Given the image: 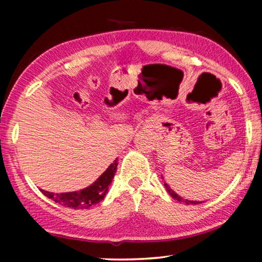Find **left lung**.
Listing matches in <instances>:
<instances>
[{"mask_svg": "<svg viewBox=\"0 0 262 262\" xmlns=\"http://www.w3.org/2000/svg\"><path fill=\"white\" fill-rule=\"evenodd\" d=\"M162 179H163V177H162ZM164 187H166V189H167V192L169 193V195L171 196V198H174L175 200H178V202H181V203H185V204H187V205H196V204H202L203 202H194V200H187V199H182L180 195L179 194H177V193H175L173 189H171L169 186H168L166 182H164Z\"/></svg>", "mask_w": 262, "mask_h": 262, "instance_id": "8db88e82", "label": "left lung"}]
</instances>
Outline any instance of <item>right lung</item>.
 Here are the masks:
<instances>
[{
	"mask_svg": "<svg viewBox=\"0 0 262 262\" xmlns=\"http://www.w3.org/2000/svg\"><path fill=\"white\" fill-rule=\"evenodd\" d=\"M118 159L114 160L113 163L100 175L99 179H96L95 182H93L91 186L85 187L81 191L75 192H66V193H52L40 189L42 194L48 196V198L52 199L53 202L62 204L64 206L70 207V209H89V207L95 205L102 202L105 195L108 191V186L112 182L114 174H116L117 166H118Z\"/></svg>",
	"mask_w": 262,
	"mask_h": 262,
	"instance_id": "obj_1",
	"label": "right lung"
}]
</instances>
